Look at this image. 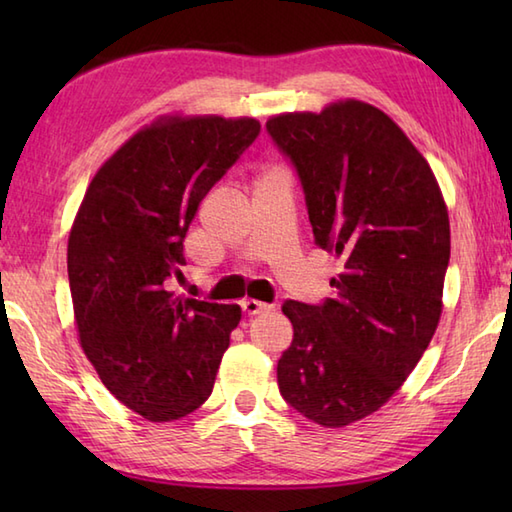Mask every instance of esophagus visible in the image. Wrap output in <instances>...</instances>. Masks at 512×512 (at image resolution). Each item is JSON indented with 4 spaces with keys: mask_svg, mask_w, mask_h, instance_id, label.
Wrapping results in <instances>:
<instances>
[{
    "mask_svg": "<svg viewBox=\"0 0 512 512\" xmlns=\"http://www.w3.org/2000/svg\"><path fill=\"white\" fill-rule=\"evenodd\" d=\"M266 310H268V306L262 301H255V299H244L242 301V312L246 314V317H255V314H262Z\"/></svg>",
    "mask_w": 512,
    "mask_h": 512,
    "instance_id": "obj_1",
    "label": "esophagus"
}]
</instances>
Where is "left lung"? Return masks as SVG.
<instances>
[{"label":"left lung","mask_w":512,"mask_h":512,"mask_svg":"<svg viewBox=\"0 0 512 512\" xmlns=\"http://www.w3.org/2000/svg\"><path fill=\"white\" fill-rule=\"evenodd\" d=\"M266 129L297 167L314 239L343 264L336 299L281 308L295 334L279 391L321 427H347L396 394L436 334L449 211L429 162L374 105L286 112Z\"/></svg>","instance_id":"left-lung-1"}]
</instances>
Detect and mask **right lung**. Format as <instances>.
Instances as JSON below:
<instances>
[{
    "label": "right lung",
    "instance_id": "1",
    "mask_svg": "<svg viewBox=\"0 0 512 512\" xmlns=\"http://www.w3.org/2000/svg\"><path fill=\"white\" fill-rule=\"evenodd\" d=\"M257 118L160 116L94 173L68 237L79 343L116 400L151 422L211 396L242 319L235 303L182 299V242L204 195L257 138Z\"/></svg>",
    "mask_w": 512,
    "mask_h": 512
}]
</instances>
